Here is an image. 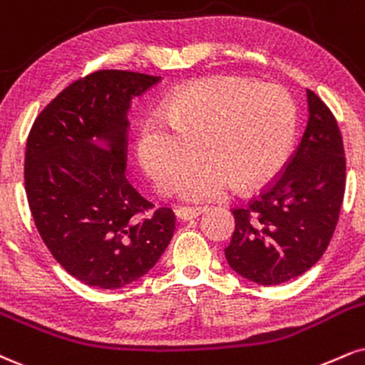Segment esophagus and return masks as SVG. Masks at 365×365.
Masks as SVG:
<instances>
[{"label":"esophagus","instance_id":"obj_1","mask_svg":"<svg viewBox=\"0 0 365 365\" xmlns=\"http://www.w3.org/2000/svg\"><path fill=\"white\" fill-rule=\"evenodd\" d=\"M175 214H177V217L180 221H190V219H195L199 217L200 214H204V209L200 207H178L175 210Z\"/></svg>","mask_w":365,"mask_h":365}]
</instances>
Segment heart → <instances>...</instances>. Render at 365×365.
Masks as SVG:
<instances>
[{
	"label": "heart",
	"mask_w": 365,
	"mask_h": 365,
	"mask_svg": "<svg viewBox=\"0 0 365 365\" xmlns=\"http://www.w3.org/2000/svg\"><path fill=\"white\" fill-rule=\"evenodd\" d=\"M294 134L296 108L284 88L216 76L171 96L165 118H144L135 155L158 192L171 194L200 150L208 161L182 180L180 195L209 202L232 183L252 190L274 178L291 155Z\"/></svg>",
	"instance_id": "b5f03b06"
}]
</instances>
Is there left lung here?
Listing matches in <instances>:
<instances>
[{"instance_id":"8db88e82","label":"left lung","mask_w":365,"mask_h":365,"mask_svg":"<svg viewBox=\"0 0 365 365\" xmlns=\"http://www.w3.org/2000/svg\"><path fill=\"white\" fill-rule=\"evenodd\" d=\"M309 118L287 166L247 207L232 210L230 267L260 285L299 277L322 258L345 194L340 129L318 95L306 90Z\"/></svg>"}]
</instances>
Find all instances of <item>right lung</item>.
<instances>
[{"instance_id":"right-lung-1","label":"right lung","mask_w":365,"mask_h":365,"mask_svg":"<svg viewBox=\"0 0 365 365\" xmlns=\"http://www.w3.org/2000/svg\"><path fill=\"white\" fill-rule=\"evenodd\" d=\"M161 76L105 69L61 91L35 118L25 190L35 226L59 265L98 289L144 277L170 245L175 214L125 178L127 112Z\"/></svg>"}]
</instances>
